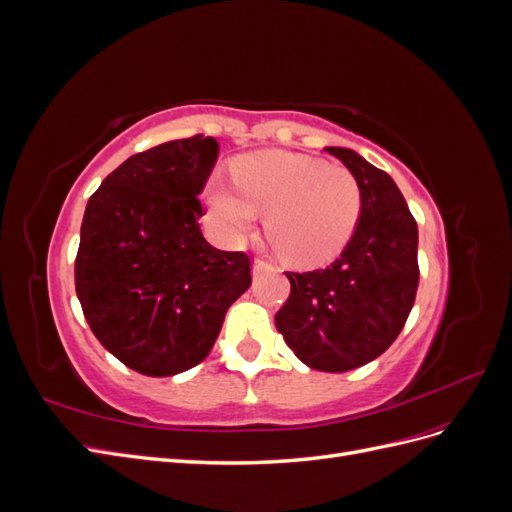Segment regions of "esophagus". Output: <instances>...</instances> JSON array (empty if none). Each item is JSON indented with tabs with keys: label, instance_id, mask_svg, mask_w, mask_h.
Masks as SVG:
<instances>
[{
	"label": "esophagus",
	"instance_id": "1",
	"mask_svg": "<svg viewBox=\"0 0 512 512\" xmlns=\"http://www.w3.org/2000/svg\"><path fill=\"white\" fill-rule=\"evenodd\" d=\"M271 267V262L269 260H265V258H256L254 260V267H252V271H254V275H260L262 271H267Z\"/></svg>",
	"mask_w": 512,
	"mask_h": 512
}]
</instances>
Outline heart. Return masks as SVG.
Wrapping results in <instances>:
<instances>
[{
    "label": "heart",
    "mask_w": 512,
    "mask_h": 512,
    "mask_svg": "<svg viewBox=\"0 0 512 512\" xmlns=\"http://www.w3.org/2000/svg\"><path fill=\"white\" fill-rule=\"evenodd\" d=\"M361 185L346 166L290 151H258L235 164V185L215 181L209 190L218 235L245 239L258 213L290 262L316 267L344 250L361 215Z\"/></svg>",
    "instance_id": "b5f03b06"
}]
</instances>
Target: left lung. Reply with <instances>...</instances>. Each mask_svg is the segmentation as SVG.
<instances>
[{
    "mask_svg": "<svg viewBox=\"0 0 512 512\" xmlns=\"http://www.w3.org/2000/svg\"><path fill=\"white\" fill-rule=\"evenodd\" d=\"M361 185V215L329 267L288 271L290 297L275 327L318 371H350L389 348L404 329L418 288V228L395 181L344 147H327Z\"/></svg>",
    "mask_w": 512,
    "mask_h": 512,
    "instance_id": "obj_1",
    "label": "left lung"
}]
</instances>
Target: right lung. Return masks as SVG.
<instances>
[{"mask_svg": "<svg viewBox=\"0 0 512 512\" xmlns=\"http://www.w3.org/2000/svg\"><path fill=\"white\" fill-rule=\"evenodd\" d=\"M218 151L203 134L151 147L117 166L87 203L76 297L98 342L143 376L203 361L252 284L250 256L213 247L198 224Z\"/></svg>", "mask_w": 512, "mask_h": 512, "instance_id": "right-lung-1", "label": "right lung"}]
</instances>
